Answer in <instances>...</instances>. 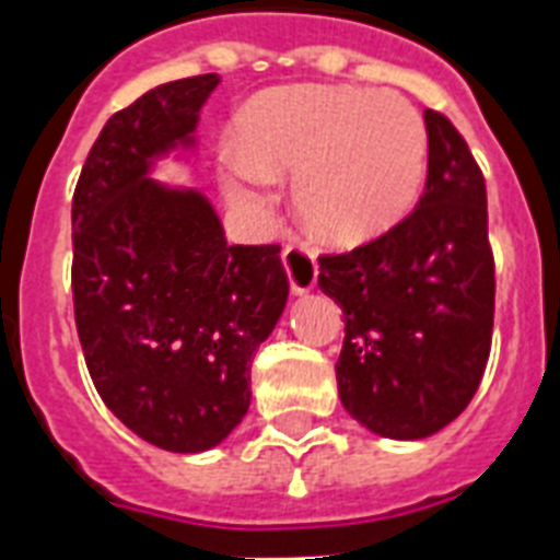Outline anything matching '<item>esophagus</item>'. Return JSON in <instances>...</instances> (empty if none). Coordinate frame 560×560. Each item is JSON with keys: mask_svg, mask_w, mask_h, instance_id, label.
<instances>
[{"mask_svg": "<svg viewBox=\"0 0 560 560\" xmlns=\"http://www.w3.org/2000/svg\"><path fill=\"white\" fill-rule=\"evenodd\" d=\"M281 265L288 272L290 290L295 295L311 293L316 288V279H319V265H316V253L307 249L304 244H288L284 253H281Z\"/></svg>", "mask_w": 560, "mask_h": 560, "instance_id": "esophagus-1", "label": "esophagus"}]
</instances>
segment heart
I'll use <instances>...</instances> for the list:
<instances>
[{"instance_id": "b5f03b06", "label": "heart", "mask_w": 560, "mask_h": 560, "mask_svg": "<svg viewBox=\"0 0 560 560\" xmlns=\"http://www.w3.org/2000/svg\"><path fill=\"white\" fill-rule=\"evenodd\" d=\"M290 172L304 230L359 247L390 233L420 201L429 131L397 94L345 85L267 91L241 112L224 192L235 207L261 209L267 184Z\"/></svg>"}]
</instances>
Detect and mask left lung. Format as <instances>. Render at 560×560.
<instances>
[{
	"label": "left lung",
	"instance_id": "obj_1",
	"mask_svg": "<svg viewBox=\"0 0 560 560\" xmlns=\"http://www.w3.org/2000/svg\"><path fill=\"white\" fill-rule=\"evenodd\" d=\"M429 180L383 238L319 258V288L342 307L336 385L345 411L390 440L457 420L492 348L494 261L486 184L448 117L425 108Z\"/></svg>",
	"mask_w": 560,
	"mask_h": 560
}]
</instances>
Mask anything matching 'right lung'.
<instances>
[{
  "mask_svg": "<svg viewBox=\"0 0 560 560\" xmlns=\"http://www.w3.org/2000/svg\"><path fill=\"white\" fill-rule=\"evenodd\" d=\"M221 77L147 91L108 117L71 203V290L85 365L106 408L175 454L215 448L249 408V365L288 304L276 244L230 247L207 195L154 180L192 166Z\"/></svg>",
  "mask_w": 560,
  "mask_h": 560,
  "instance_id": "obj_1",
  "label": "right lung"
}]
</instances>
